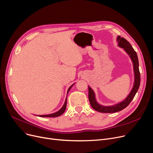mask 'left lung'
I'll list each match as a JSON object with an SVG mask.
<instances>
[{"instance_id":"left-lung-1","label":"left lung","mask_w":153,"mask_h":153,"mask_svg":"<svg viewBox=\"0 0 153 153\" xmlns=\"http://www.w3.org/2000/svg\"><path fill=\"white\" fill-rule=\"evenodd\" d=\"M117 41L118 42V45L126 51V52L129 55L131 60L132 61V62H133L135 76L134 84L130 94L128 95L127 98L124 99V101L112 106H103L99 104L96 101L94 91H92V89L90 87H89V100L91 105L94 110L100 112H104V113H114V112L120 111L126 108L134 97L136 92L139 89V85H140L141 76L140 72H139V61L136 52L132 48L130 43L124 37H121V36H119L117 37Z\"/></svg>"}]
</instances>
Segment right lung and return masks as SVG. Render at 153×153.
Wrapping results in <instances>:
<instances>
[{
    "instance_id": "add662e5",
    "label": "right lung",
    "mask_w": 153,
    "mask_h": 153,
    "mask_svg": "<svg viewBox=\"0 0 153 153\" xmlns=\"http://www.w3.org/2000/svg\"><path fill=\"white\" fill-rule=\"evenodd\" d=\"M72 85H71V87L69 88L68 89V93L69 92V91L71 89V87ZM66 105H67V98L65 99V101L64 102V104L63 105V107L59 110V111L55 112V113H53V114H48V115H41V116H39L40 117H58V116H60L61 115H62L64 111H65V109H66Z\"/></svg>"
}]
</instances>
